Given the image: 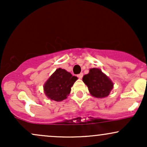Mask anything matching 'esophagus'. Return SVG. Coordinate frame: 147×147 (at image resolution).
<instances>
[{
  "label": "esophagus",
  "instance_id": "esophagus-1",
  "mask_svg": "<svg viewBox=\"0 0 147 147\" xmlns=\"http://www.w3.org/2000/svg\"><path fill=\"white\" fill-rule=\"evenodd\" d=\"M83 73H80V74H79L78 75H77V77H79V79H82V77H83Z\"/></svg>",
  "mask_w": 147,
  "mask_h": 147
}]
</instances>
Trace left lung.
<instances>
[{"mask_svg":"<svg viewBox=\"0 0 147 147\" xmlns=\"http://www.w3.org/2000/svg\"><path fill=\"white\" fill-rule=\"evenodd\" d=\"M83 82L88 86L90 95L97 98H104L110 94L113 83L99 68H91L89 73L83 77Z\"/></svg>","mask_w":147,"mask_h":147,"instance_id":"left-lung-1","label":"left lung"}]
</instances>
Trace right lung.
I'll return each instance as SVG.
<instances>
[{"label": "right lung", "mask_w": 147, "mask_h": 147, "mask_svg": "<svg viewBox=\"0 0 147 147\" xmlns=\"http://www.w3.org/2000/svg\"><path fill=\"white\" fill-rule=\"evenodd\" d=\"M77 79L64 69H57L43 86L45 95L51 100L61 102L67 98Z\"/></svg>", "instance_id": "1"}]
</instances>
